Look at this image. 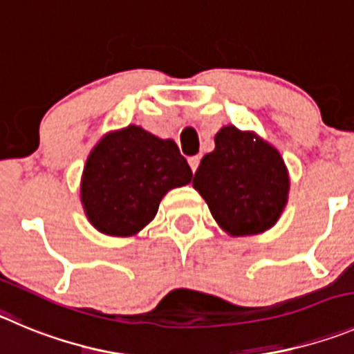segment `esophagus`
Masks as SVG:
<instances>
[{"label": "esophagus", "mask_w": 354, "mask_h": 354, "mask_svg": "<svg viewBox=\"0 0 354 354\" xmlns=\"http://www.w3.org/2000/svg\"><path fill=\"white\" fill-rule=\"evenodd\" d=\"M199 162H201V157H197V155H196V157L188 158V164H190V167H192L194 173H196L197 167H199Z\"/></svg>", "instance_id": "1"}]
</instances>
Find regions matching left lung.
I'll return each instance as SVG.
<instances>
[{
	"label": "left lung",
	"instance_id": "left-lung-1",
	"mask_svg": "<svg viewBox=\"0 0 354 354\" xmlns=\"http://www.w3.org/2000/svg\"><path fill=\"white\" fill-rule=\"evenodd\" d=\"M192 185L227 234L253 236L281 216L290 178L272 145L255 132L225 125L214 136V150L201 160Z\"/></svg>",
	"mask_w": 354,
	"mask_h": 354
}]
</instances>
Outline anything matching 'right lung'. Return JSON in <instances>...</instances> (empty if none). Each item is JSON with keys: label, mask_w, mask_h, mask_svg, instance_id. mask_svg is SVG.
I'll list each match as a JSON object with an SVG mask.
<instances>
[{"label": "right lung", "mask_w": 354, "mask_h": 354, "mask_svg": "<svg viewBox=\"0 0 354 354\" xmlns=\"http://www.w3.org/2000/svg\"><path fill=\"white\" fill-rule=\"evenodd\" d=\"M190 180L192 169L173 140L129 125L92 148L82 174V204L99 232L134 236L153 220L162 197Z\"/></svg>", "instance_id": "1"}]
</instances>
